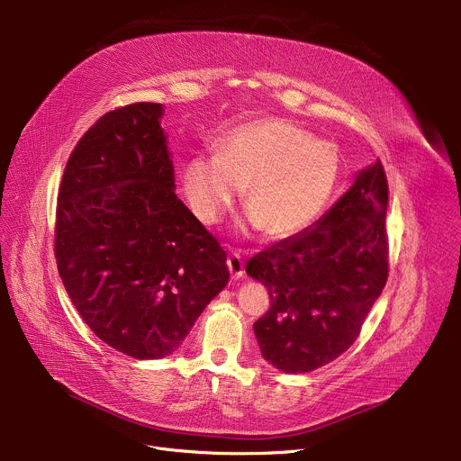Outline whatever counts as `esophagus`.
<instances>
[{
	"label": "esophagus",
	"instance_id": "obj_1",
	"mask_svg": "<svg viewBox=\"0 0 461 461\" xmlns=\"http://www.w3.org/2000/svg\"><path fill=\"white\" fill-rule=\"evenodd\" d=\"M228 269H230L231 280L243 278V275H245V267H243V259H240V256H239V254H231V256L228 258Z\"/></svg>",
	"mask_w": 461,
	"mask_h": 461
}]
</instances>
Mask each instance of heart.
I'll return each instance as SVG.
<instances>
[{"mask_svg":"<svg viewBox=\"0 0 461 461\" xmlns=\"http://www.w3.org/2000/svg\"><path fill=\"white\" fill-rule=\"evenodd\" d=\"M330 141L292 121L267 117L235 127L214 143V158L194 157L183 169L185 198L203 224H214L237 188L250 224L269 240L299 235L318 221L340 179Z\"/></svg>","mask_w":461,"mask_h":461,"instance_id":"heart-1","label":"heart"}]
</instances>
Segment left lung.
Returning a JSON list of instances; mask_svg holds the SVG:
<instances>
[{
    "mask_svg": "<svg viewBox=\"0 0 461 461\" xmlns=\"http://www.w3.org/2000/svg\"><path fill=\"white\" fill-rule=\"evenodd\" d=\"M386 202L389 185L377 160L355 174L316 224L249 259L247 275L271 295L254 334L276 370L312 372L357 340L389 275Z\"/></svg>",
    "mask_w": 461,
    "mask_h": 461,
    "instance_id": "obj_1",
    "label": "left lung"
}]
</instances>
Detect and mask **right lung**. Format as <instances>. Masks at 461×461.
I'll use <instances>...</instances> for the list:
<instances>
[{
  "label": "right lung",
  "mask_w": 461,
  "mask_h": 461,
  "mask_svg": "<svg viewBox=\"0 0 461 461\" xmlns=\"http://www.w3.org/2000/svg\"><path fill=\"white\" fill-rule=\"evenodd\" d=\"M164 106L104 113L72 151L56 259L86 325L138 360L172 355L230 280L226 252L176 196Z\"/></svg>",
  "instance_id": "1"
}]
</instances>
